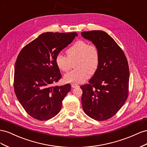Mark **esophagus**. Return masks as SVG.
Instances as JSON below:
<instances>
[{"label": "esophagus", "instance_id": "1", "mask_svg": "<svg viewBox=\"0 0 147 147\" xmlns=\"http://www.w3.org/2000/svg\"><path fill=\"white\" fill-rule=\"evenodd\" d=\"M71 87H72L73 88H76V87H79V85L77 84H73L71 85Z\"/></svg>", "mask_w": 147, "mask_h": 147}]
</instances>
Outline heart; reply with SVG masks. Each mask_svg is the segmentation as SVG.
<instances>
[{
	"label": "heart",
	"mask_w": 147,
	"mask_h": 147,
	"mask_svg": "<svg viewBox=\"0 0 147 147\" xmlns=\"http://www.w3.org/2000/svg\"><path fill=\"white\" fill-rule=\"evenodd\" d=\"M67 57L58 53L55 58L56 64L61 71H68L72 63L76 61V69L66 73L64 80L69 83H81L87 78L88 74H94L97 69L100 62V53L95 45L87 42L78 40L66 50Z\"/></svg>",
	"instance_id": "b5f03b06"
}]
</instances>
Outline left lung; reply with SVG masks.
Segmentation results:
<instances>
[{"mask_svg":"<svg viewBox=\"0 0 147 147\" xmlns=\"http://www.w3.org/2000/svg\"><path fill=\"white\" fill-rule=\"evenodd\" d=\"M81 35L92 41L100 53L97 69L89 84L81 86L83 110L95 120H107L116 114L128 97V62L123 50L107 32L84 31Z\"/></svg>","mask_w":147,"mask_h":147,"instance_id":"8db88e82","label":"left lung"}]
</instances>
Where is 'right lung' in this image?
I'll return each mask as SVG.
<instances>
[{"instance_id":"add662e5","label":"right lung","mask_w":147,"mask_h":147,"mask_svg":"<svg viewBox=\"0 0 147 147\" xmlns=\"http://www.w3.org/2000/svg\"><path fill=\"white\" fill-rule=\"evenodd\" d=\"M76 36V32H44L19 53L15 65L14 90L33 118L49 120L61 110L71 85L53 86L61 78L55 58Z\"/></svg>"}]
</instances>
